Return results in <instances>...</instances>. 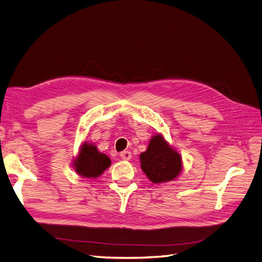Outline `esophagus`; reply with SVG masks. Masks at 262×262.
<instances>
[{
	"label": "esophagus",
	"mask_w": 262,
	"mask_h": 262,
	"mask_svg": "<svg viewBox=\"0 0 262 262\" xmlns=\"http://www.w3.org/2000/svg\"><path fill=\"white\" fill-rule=\"evenodd\" d=\"M119 156L122 157V159H124V160H129L132 158V152L128 150H125V151L120 152Z\"/></svg>",
	"instance_id": "34e87169"
}]
</instances>
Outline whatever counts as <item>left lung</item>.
I'll return each mask as SVG.
<instances>
[{
    "label": "left lung",
    "instance_id": "1",
    "mask_svg": "<svg viewBox=\"0 0 262 262\" xmlns=\"http://www.w3.org/2000/svg\"><path fill=\"white\" fill-rule=\"evenodd\" d=\"M139 158L140 167L152 184L171 182L183 170L179 152L158 133L150 138L146 151L140 154Z\"/></svg>",
    "mask_w": 262,
    "mask_h": 262
}]
</instances>
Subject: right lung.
Here are the masks:
<instances>
[{"mask_svg":"<svg viewBox=\"0 0 262 262\" xmlns=\"http://www.w3.org/2000/svg\"><path fill=\"white\" fill-rule=\"evenodd\" d=\"M112 162L105 154L98 151L92 143L84 142L80 146L78 155L73 160V167L79 176L85 178H97L108 168Z\"/></svg>","mask_w":262,"mask_h":262,"instance_id":"add662e5","label":"right lung"}]
</instances>
